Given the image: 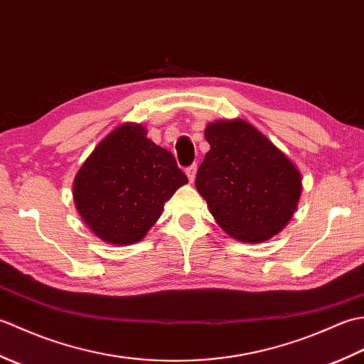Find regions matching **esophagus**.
Wrapping results in <instances>:
<instances>
[{
	"label": "esophagus",
	"instance_id": "obj_1",
	"mask_svg": "<svg viewBox=\"0 0 364 364\" xmlns=\"http://www.w3.org/2000/svg\"><path fill=\"white\" fill-rule=\"evenodd\" d=\"M196 173H197V164H192L186 168V175L189 178V183H194L196 180Z\"/></svg>",
	"mask_w": 364,
	"mask_h": 364
}]
</instances>
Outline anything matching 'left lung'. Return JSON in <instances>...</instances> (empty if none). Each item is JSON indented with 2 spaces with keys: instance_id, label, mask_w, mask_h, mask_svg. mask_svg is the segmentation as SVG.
Instances as JSON below:
<instances>
[{
  "instance_id": "obj_1",
  "label": "left lung",
  "mask_w": 364,
  "mask_h": 364,
  "mask_svg": "<svg viewBox=\"0 0 364 364\" xmlns=\"http://www.w3.org/2000/svg\"><path fill=\"white\" fill-rule=\"evenodd\" d=\"M210 151L196 188L218 225L236 241L259 244L288 225L301 194L296 164L242 119L208 123Z\"/></svg>"
}]
</instances>
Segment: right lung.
I'll return each mask as SVG.
<instances>
[{
    "label": "right lung",
    "instance_id": "1",
    "mask_svg": "<svg viewBox=\"0 0 364 364\" xmlns=\"http://www.w3.org/2000/svg\"><path fill=\"white\" fill-rule=\"evenodd\" d=\"M186 183L173 154L146 137L145 127L123 123L82 162L73 181V200L98 239L129 245L142 241L164 203Z\"/></svg>",
    "mask_w": 364,
    "mask_h": 364
}]
</instances>
